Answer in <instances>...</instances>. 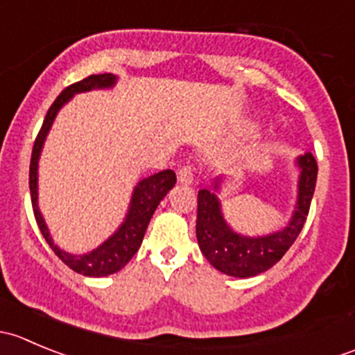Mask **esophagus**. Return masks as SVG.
<instances>
[{"instance_id":"esophagus-1","label":"esophagus","mask_w":355,"mask_h":355,"mask_svg":"<svg viewBox=\"0 0 355 355\" xmlns=\"http://www.w3.org/2000/svg\"><path fill=\"white\" fill-rule=\"evenodd\" d=\"M178 184L182 185H191L194 182V170L191 166H182L180 170L177 171Z\"/></svg>"}]
</instances>
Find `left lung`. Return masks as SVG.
Returning <instances> with one entry per match:
<instances>
[{"label":"left lung","mask_w":355,"mask_h":355,"mask_svg":"<svg viewBox=\"0 0 355 355\" xmlns=\"http://www.w3.org/2000/svg\"><path fill=\"white\" fill-rule=\"evenodd\" d=\"M295 166L299 178L292 216L287 227L266 235L249 237L228 225L218 196L225 177L214 178L211 189H200L196 235L200 252L211 266L228 277L250 278L268 271L284 257L306 223L318 177V163L309 151L297 156Z\"/></svg>","instance_id":"left-lung-1"}]
</instances>
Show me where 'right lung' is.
<instances>
[{"instance_id": "1", "label": "right lung", "mask_w": 355, "mask_h": 355, "mask_svg": "<svg viewBox=\"0 0 355 355\" xmlns=\"http://www.w3.org/2000/svg\"><path fill=\"white\" fill-rule=\"evenodd\" d=\"M116 75L99 73L91 75V77L84 78V80L68 85L65 91L55 99L51 108L48 110L44 123H42L41 130H39L37 134V139H35L34 142V149H32L31 157V170H28V187H31L32 209H34L35 221H37L42 237L46 239V242L51 247L53 252H55L68 268H71V270L77 271V273L84 275V277L99 278L108 277V275L120 271L121 268L134 257V254L137 252L139 247H141L142 239H144V234L146 230H148V225L149 221H151L153 214H155L157 204L164 199V196H166L168 192L175 187V184H177L175 171L171 170H163L159 171V173H155L151 175V177L142 178L141 182H137V185L134 187V192H132L130 204H128V211L127 214H125V220L121 221L120 227H118L101 245L92 249L91 252L70 254L67 252V250L60 249V247L55 244V241H53L51 234H49V228L48 225H46L44 216H42L37 202L39 157H41L42 148H44V141L46 137H48L49 130H51L53 121H55L58 111L62 110L75 94L96 91V89H111L116 84Z\"/></svg>"}]
</instances>
